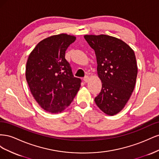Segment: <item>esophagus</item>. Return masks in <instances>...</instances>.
Wrapping results in <instances>:
<instances>
[{"instance_id":"1","label":"esophagus","mask_w":159,"mask_h":159,"mask_svg":"<svg viewBox=\"0 0 159 159\" xmlns=\"http://www.w3.org/2000/svg\"><path fill=\"white\" fill-rule=\"evenodd\" d=\"M83 80L84 81V82H85V83H87L88 81H89V77L88 76V75H86V76H85L84 78V79H83Z\"/></svg>"}]
</instances>
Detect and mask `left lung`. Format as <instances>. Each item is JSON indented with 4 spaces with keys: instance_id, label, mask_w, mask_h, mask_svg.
Listing matches in <instances>:
<instances>
[{
    "instance_id": "1",
    "label": "left lung",
    "mask_w": 159,
    "mask_h": 159,
    "mask_svg": "<svg viewBox=\"0 0 159 159\" xmlns=\"http://www.w3.org/2000/svg\"><path fill=\"white\" fill-rule=\"evenodd\" d=\"M95 53L102 88L95 98L98 107L109 115L123 109L136 83L137 66L133 50L126 43L107 35H85Z\"/></svg>"
}]
</instances>
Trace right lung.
<instances>
[{
  "label": "right lung",
  "mask_w": 159,
  "mask_h": 159,
  "mask_svg": "<svg viewBox=\"0 0 159 159\" xmlns=\"http://www.w3.org/2000/svg\"><path fill=\"white\" fill-rule=\"evenodd\" d=\"M75 37L61 34L40 42L28 57L26 78L31 93L46 111L57 113L72 102L81 80L72 74L66 51Z\"/></svg>",
  "instance_id": "right-lung-1"
}]
</instances>
